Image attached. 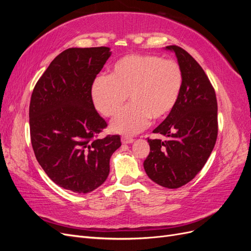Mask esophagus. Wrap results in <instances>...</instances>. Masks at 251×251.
<instances>
[{"instance_id":"34e87169","label":"esophagus","mask_w":251,"mask_h":251,"mask_svg":"<svg viewBox=\"0 0 251 251\" xmlns=\"http://www.w3.org/2000/svg\"><path fill=\"white\" fill-rule=\"evenodd\" d=\"M134 141L133 138L131 137H126V136H124V137H121V142L124 144H128V143H132Z\"/></svg>"}]
</instances>
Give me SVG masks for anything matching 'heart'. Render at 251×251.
I'll return each instance as SVG.
<instances>
[{"label":"heart","mask_w":251,"mask_h":251,"mask_svg":"<svg viewBox=\"0 0 251 251\" xmlns=\"http://www.w3.org/2000/svg\"><path fill=\"white\" fill-rule=\"evenodd\" d=\"M183 87V72L172 59L155 54H132L118 59L109 75L95 78L91 96L96 110L113 117L114 133L133 135L147 127L150 120L161 121L176 108Z\"/></svg>","instance_id":"1"}]
</instances>
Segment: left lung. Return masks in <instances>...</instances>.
Segmentation results:
<instances>
[{"label": "left lung", "instance_id": "1", "mask_svg": "<svg viewBox=\"0 0 251 251\" xmlns=\"http://www.w3.org/2000/svg\"><path fill=\"white\" fill-rule=\"evenodd\" d=\"M174 51L183 72V87L176 108L153 133L165 139H148L150 154L143 162L151 180L178 188L193 180L206 163L218 136L215 90L197 60L178 46Z\"/></svg>", "mask_w": 251, "mask_h": 251}]
</instances>
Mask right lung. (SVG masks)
<instances>
[{
    "label": "right lung",
    "mask_w": 251,
    "mask_h": 251,
    "mask_svg": "<svg viewBox=\"0 0 251 251\" xmlns=\"http://www.w3.org/2000/svg\"><path fill=\"white\" fill-rule=\"evenodd\" d=\"M110 48H69L37 80L29 105L30 137L36 160L58 186L77 194L107 180L119 135L97 139L107 126L91 88L111 56Z\"/></svg>",
    "instance_id": "1"
}]
</instances>
